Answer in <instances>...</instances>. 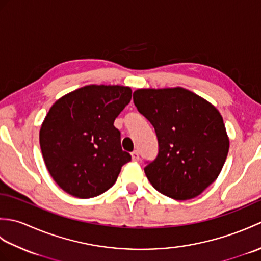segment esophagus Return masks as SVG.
Segmentation results:
<instances>
[{
    "instance_id": "1",
    "label": "esophagus",
    "mask_w": 261,
    "mask_h": 261,
    "mask_svg": "<svg viewBox=\"0 0 261 261\" xmlns=\"http://www.w3.org/2000/svg\"><path fill=\"white\" fill-rule=\"evenodd\" d=\"M131 157H132V160H134V162H138V160H139V152H138V150L132 151Z\"/></svg>"
}]
</instances>
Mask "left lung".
Returning <instances> with one entry per match:
<instances>
[{"label": "left lung", "instance_id": "8db88e82", "mask_svg": "<svg viewBox=\"0 0 261 261\" xmlns=\"http://www.w3.org/2000/svg\"><path fill=\"white\" fill-rule=\"evenodd\" d=\"M134 102L158 138V156L145 167L150 184L177 201L201 195L219 177L229 152L219 110L179 86L138 88Z\"/></svg>", "mask_w": 261, "mask_h": 261}]
</instances>
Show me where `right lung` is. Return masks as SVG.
<instances>
[{"label": "right lung", "instance_id": "1", "mask_svg": "<svg viewBox=\"0 0 261 261\" xmlns=\"http://www.w3.org/2000/svg\"><path fill=\"white\" fill-rule=\"evenodd\" d=\"M129 86L91 84L58 98L43 120L39 141L46 167L66 193L101 195L131 156L122 150L114 120L130 103Z\"/></svg>", "mask_w": 261, "mask_h": 261}]
</instances>
